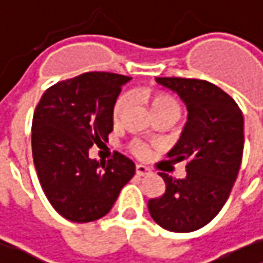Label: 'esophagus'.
<instances>
[{
	"mask_svg": "<svg viewBox=\"0 0 263 263\" xmlns=\"http://www.w3.org/2000/svg\"><path fill=\"white\" fill-rule=\"evenodd\" d=\"M151 174V169L143 166V164H136V175L138 177H145V175H149Z\"/></svg>",
	"mask_w": 263,
	"mask_h": 263,
	"instance_id": "1",
	"label": "esophagus"
}]
</instances>
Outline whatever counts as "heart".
I'll use <instances>...</instances> for the list:
<instances>
[{
	"instance_id": "heart-1",
	"label": "heart",
	"mask_w": 263,
	"mask_h": 263,
	"mask_svg": "<svg viewBox=\"0 0 263 263\" xmlns=\"http://www.w3.org/2000/svg\"><path fill=\"white\" fill-rule=\"evenodd\" d=\"M146 97H148V102H149V106H151V110H153V112L160 110V109H178L179 110L178 103H177L172 97H169V96H166V94H160V92H157V94H148ZM127 106H128V97H127V96H121V97L117 100L115 106H114V112H112L114 121L121 120V117L124 115ZM132 151H133L136 156H139V157H145V156H148V153H149L148 146H146L145 143H142V142H135V143L132 145Z\"/></svg>"
}]
</instances>
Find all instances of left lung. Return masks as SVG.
<instances>
[{
	"instance_id": "left-lung-1",
	"label": "left lung",
	"mask_w": 263,
	"mask_h": 263,
	"mask_svg": "<svg viewBox=\"0 0 263 263\" xmlns=\"http://www.w3.org/2000/svg\"><path fill=\"white\" fill-rule=\"evenodd\" d=\"M187 107V122L167 153L187 160L182 179L161 172L166 192L148 200L153 220L171 232H193L208 224L226 203L242 160L244 117L235 100L206 81L156 78Z\"/></svg>"
}]
</instances>
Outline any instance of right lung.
Listing matches in <instances>:
<instances>
[{
    "instance_id": "right-lung-1",
    "label": "right lung",
    "mask_w": 263,
    "mask_h": 263,
    "mask_svg": "<svg viewBox=\"0 0 263 263\" xmlns=\"http://www.w3.org/2000/svg\"><path fill=\"white\" fill-rule=\"evenodd\" d=\"M132 78L92 71L45 91L32 117V159L50 205L76 223L106 216L133 178L135 163L117 153L112 160L89 157V148L107 141L114 106Z\"/></svg>"
}]
</instances>
